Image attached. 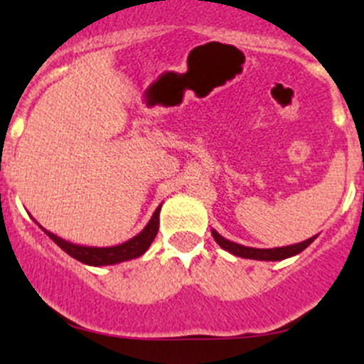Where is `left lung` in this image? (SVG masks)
<instances>
[{
  "label": "left lung",
  "mask_w": 364,
  "mask_h": 364,
  "mask_svg": "<svg viewBox=\"0 0 364 364\" xmlns=\"http://www.w3.org/2000/svg\"><path fill=\"white\" fill-rule=\"evenodd\" d=\"M212 236L217 241V245L220 248H224L225 252L232 253L235 257H241V258H250V260H263V262H279L284 260V258L294 257V255L301 253L304 248H308L313 241L316 240V236L310 237V240L301 241V243L296 245H289V246H281V248H252V246H243L237 245L235 241L225 240L224 236H220L215 229H212Z\"/></svg>",
  "instance_id": "obj_1"
}]
</instances>
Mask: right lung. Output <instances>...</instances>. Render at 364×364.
<instances>
[{"instance_id":"add662e5","label":"right lung","mask_w":364,"mask_h":364,"mask_svg":"<svg viewBox=\"0 0 364 364\" xmlns=\"http://www.w3.org/2000/svg\"><path fill=\"white\" fill-rule=\"evenodd\" d=\"M161 207L159 205L154 212V215L150 217L149 224L141 229L136 236H133L132 240L124 241V243L116 245V246H106V248H97V246H83V245H75L70 241L63 240V237L53 235L51 231L44 229L43 225H39L41 229L48 235L51 240L56 243L63 252H66L70 257H73L75 260L85 263V265L92 267H102V265H114V263H121L127 260H133V258H139L149 250V246L152 245L154 237L157 236L159 231V214H161ZM39 224V223H36Z\"/></svg>"}]
</instances>
